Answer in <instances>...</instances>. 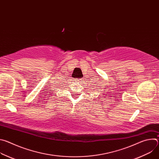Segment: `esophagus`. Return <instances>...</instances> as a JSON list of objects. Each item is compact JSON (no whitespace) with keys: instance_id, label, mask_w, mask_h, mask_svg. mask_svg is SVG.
<instances>
[{"instance_id":"34e87169","label":"esophagus","mask_w":159,"mask_h":159,"mask_svg":"<svg viewBox=\"0 0 159 159\" xmlns=\"http://www.w3.org/2000/svg\"><path fill=\"white\" fill-rule=\"evenodd\" d=\"M77 83H79L80 85H82L84 84V82L85 81L84 80V78H82V79H75Z\"/></svg>"}]
</instances>
